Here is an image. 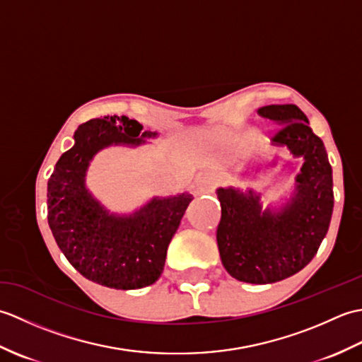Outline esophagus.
I'll use <instances>...</instances> for the list:
<instances>
[{
    "instance_id": "1",
    "label": "esophagus",
    "mask_w": 362,
    "mask_h": 362,
    "mask_svg": "<svg viewBox=\"0 0 362 362\" xmlns=\"http://www.w3.org/2000/svg\"><path fill=\"white\" fill-rule=\"evenodd\" d=\"M216 182H218L216 175L210 174V173H204V174H199V175L196 177L194 185H196L197 193L206 194V193H211L213 188L216 187Z\"/></svg>"
}]
</instances>
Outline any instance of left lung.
Returning a JSON list of instances; mask_svg holds the SVG:
<instances>
[{"mask_svg": "<svg viewBox=\"0 0 362 362\" xmlns=\"http://www.w3.org/2000/svg\"><path fill=\"white\" fill-rule=\"evenodd\" d=\"M258 113L281 127L272 144L303 158V165L294 189L280 205L263 209L261 194L252 188H218L216 240L222 264L233 279L267 284L302 271L317 253L333 214V169L324 141L297 105H264ZM275 163L276 157L271 166Z\"/></svg>", "mask_w": 362, "mask_h": 362, "instance_id": "8db88e82", "label": "left lung"}]
</instances>
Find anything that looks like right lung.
Instances as JSON below:
<instances>
[{
  "label": "right lung",
  "instance_id": "obj_1",
  "mask_svg": "<svg viewBox=\"0 0 362 362\" xmlns=\"http://www.w3.org/2000/svg\"><path fill=\"white\" fill-rule=\"evenodd\" d=\"M157 132L127 117L83 122L74 146L59 158L48 180V224L70 264L90 281L113 289H140L163 272L166 250L193 194L152 197L132 213H112L90 193L87 171L109 146L138 148Z\"/></svg>",
  "mask_w": 362,
  "mask_h": 362
}]
</instances>
